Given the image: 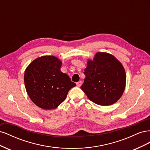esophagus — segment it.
Here are the masks:
<instances>
[{
    "label": "esophagus",
    "mask_w": 150,
    "mask_h": 150,
    "mask_svg": "<svg viewBox=\"0 0 150 150\" xmlns=\"http://www.w3.org/2000/svg\"><path fill=\"white\" fill-rule=\"evenodd\" d=\"M82 83H83L82 81H79V82H78V83H76V84H77V86H78V87H80V86L82 85Z\"/></svg>",
    "instance_id": "1"
}]
</instances>
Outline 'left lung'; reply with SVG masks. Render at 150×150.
Segmentation results:
<instances>
[{
	"instance_id": "left-lung-1",
	"label": "left lung",
	"mask_w": 150,
	"mask_h": 150,
	"mask_svg": "<svg viewBox=\"0 0 150 150\" xmlns=\"http://www.w3.org/2000/svg\"><path fill=\"white\" fill-rule=\"evenodd\" d=\"M81 88L91 101L101 106L115 103L126 86V73L121 62L111 54L98 52L84 69Z\"/></svg>"
}]
</instances>
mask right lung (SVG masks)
<instances>
[{"label":"right lung","instance_id":"right-lung-1","mask_svg":"<svg viewBox=\"0 0 150 150\" xmlns=\"http://www.w3.org/2000/svg\"><path fill=\"white\" fill-rule=\"evenodd\" d=\"M62 62L53 56L35 59L26 68L24 83L33 102L44 110L56 108L76 84L61 71Z\"/></svg>","mask_w":150,"mask_h":150}]
</instances>
